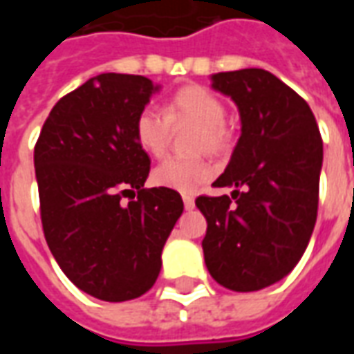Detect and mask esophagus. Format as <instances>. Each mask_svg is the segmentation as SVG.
<instances>
[{
  "label": "esophagus",
  "instance_id": "1",
  "mask_svg": "<svg viewBox=\"0 0 354 354\" xmlns=\"http://www.w3.org/2000/svg\"><path fill=\"white\" fill-rule=\"evenodd\" d=\"M182 199H184V207L187 210H192L195 207V199H193V195H182Z\"/></svg>",
  "mask_w": 354,
  "mask_h": 354
}]
</instances>
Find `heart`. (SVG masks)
I'll return each mask as SVG.
<instances>
[{
    "instance_id": "1",
    "label": "heart",
    "mask_w": 354,
    "mask_h": 354,
    "mask_svg": "<svg viewBox=\"0 0 354 354\" xmlns=\"http://www.w3.org/2000/svg\"><path fill=\"white\" fill-rule=\"evenodd\" d=\"M225 102L208 87L185 85L178 88L159 109L146 106L134 119V136L138 146L149 155L165 153L169 146L172 124L193 123V151L223 153L231 146V132L225 124ZM214 176V165L203 155L167 157L153 169V182L180 193H195Z\"/></svg>"
}]
</instances>
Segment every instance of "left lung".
I'll list each match as a JSON object with an SVG mask.
<instances>
[{
    "label": "left lung",
    "instance_id": "1",
    "mask_svg": "<svg viewBox=\"0 0 354 354\" xmlns=\"http://www.w3.org/2000/svg\"><path fill=\"white\" fill-rule=\"evenodd\" d=\"M241 113V138L216 187L201 195L208 273L233 292H254L296 267L317 222L322 138L309 104L260 68L212 75Z\"/></svg>",
    "mask_w": 354,
    "mask_h": 354
}]
</instances>
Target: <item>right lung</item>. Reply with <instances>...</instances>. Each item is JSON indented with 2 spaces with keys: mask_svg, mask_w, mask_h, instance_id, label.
<instances>
[{
  "mask_svg": "<svg viewBox=\"0 0 354 354\" xmlns=\"http://www.w3.org/2000/svg\"><path fill=\"white\" fill-rule=\"evenodd\" d=\"M157 88L144 75L100 73L55 104L35 142L45 241L66 277L104 301L153 286L184 212L178 192L144 187L151 161L134 119Z\"/></svg>",
  "mask_w": 354,
  "mask_h": 354,
  "instance_id": "add662e5",
  "label": "right lung"
}]
</instances>
